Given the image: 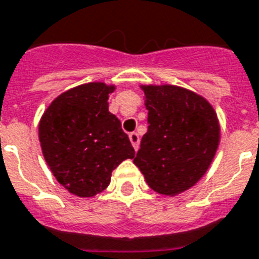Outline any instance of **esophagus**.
Wrapping results in <instances>:
<instances>
[{
	"label": "esophagus",
	"mask_w": 259,
	"mask_h": 259,
	"mask_svg": "<svg viewBox=\"0 0 259 259\" xmlns=\"http://www.w3.org/2000/svg\"><path fill=\"white\" fill-rule=\"evenodd\" d=\"M129 139H130V143H132V145H133V148L137 151V149H139V145H140V136L137 135V133H130Z\"/></svg>",
	"instance_id": "esophagus-1"
}]
</instances>
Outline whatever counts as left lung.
<instances>
[{
  "mask_svg": "<svg viewBox=\"0 0 259 259\" xmlns=\"http://www.w3.org/2000/svg\"><path fill=\"white\" fill-rule=\"evenodd\" d=\"M148 110V130L133 163L151 189L177 196L207 173L221 126L203 96L176 85H140Z\"/></svg>",
  "mask_w": 259,
  "mask_h": 259,
  "instance_id": "left-lung-1",
  "label": "left lung"
}]
</instances>
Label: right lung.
<instances>
[{
	"label": "right lung",
	"instance_id": "obj_1",
	"mask_svg": "<svg viewBox=\"0 0 259 259\" xmlns=\"http://www.w3.org/2000/svg\"><path fill=\"white\" fill-rule=\"evenodd\" d=\"M116 89L89 82L61 93L38 123L42 155L59 184L79 198H93L111 181L112 170L135 158L120 120L108 111Z\"/></svg>",
	"mask_w": 259,
	"mask_h": 259
}]
</instances>
